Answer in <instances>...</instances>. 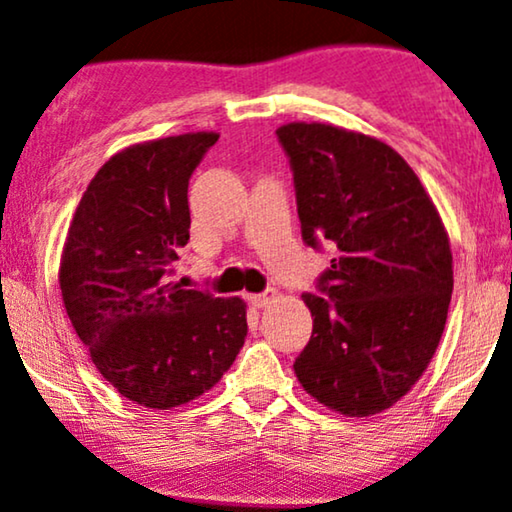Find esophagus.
I'll return each instance as SVG.
<instances>
[{
	"label": "esophagus",
	"instance_id": "34e87169",
	"mask_svg": "<svg viewBox=\"0 0 512 512\" xmlns=\"http://www.w3.org/2000/svg\"><path fill=\"white\" fill-rule=\"evenodd\" d=\"M274 299H276V290H264L260 295H250V304L255 306V309H264V306H269Z\"/></svg>",
	"mask_w": 512,
	"mask_h": 512
}]
</instances>
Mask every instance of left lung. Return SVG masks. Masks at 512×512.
I'll return each mask as SVG.
<instances>
[{
  "label": "left lung",
  "mask_w": 512,
  "mask_h": 512,
  "mask_svg": "<svg viewBox=\"0 0 512 512\" xmlns=\"http://www.w3.org/2000/svg\"><path fill=\"white\" fill-rule=\"evenodd\" d=\"M276 135L295 177L304 243L337 248L320 295H302L313 332L295 374L320 405L372 417L417 384L440 344L454 288L445 224L386 142L304 121Z\"/></svg>",
  "instance_id": "left-lung-1"
}]
</instances>
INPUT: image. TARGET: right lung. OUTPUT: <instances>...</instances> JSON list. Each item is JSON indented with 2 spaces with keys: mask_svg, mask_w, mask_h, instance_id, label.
I'll return each mask as SVG.
<instances>
[{
  "mask_svg": "<svg viewBox=\"0 0 512 512\" xmlns=\"http://www.w3.org/2000/svg\"><path fill=\"white\" fill-rule=\"evenodd\" d=\"M217 133L121 149L81 196L60 292L93 365L124 398L170 410L210 391L248 335L245 304L175 283L189 241V177Z\"/></svg>",
  "mask_w": 512,
  "mask_h": 512,
  "instance_id": "right-lung-1",
  "label": "right lung"
}]
</instances>
